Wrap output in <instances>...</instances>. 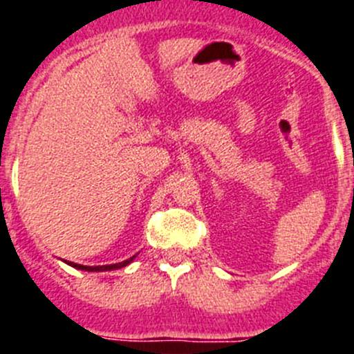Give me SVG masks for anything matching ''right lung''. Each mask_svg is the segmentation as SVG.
<instances>
[{
	"mask_svg": "<svg viewBox=\"0 0 354 354\" xmlns=\"http://www.w3.org/2000/svg\"><path fill=\"white\" fill-rule=\"evenodd\" d=\"M132 256L130 259L123 261V263H116V264H106V266H82V264H75V263H68L70 266H74V268L77 270H84V272H107V270H116V268H123V266H127L129 263H132L133 261Z\"/></svg>",
	"mask_w": 354,
	"mask_h": 354,
	"instance_id": "1",
	"label": "right lung"
}]
</instances>
